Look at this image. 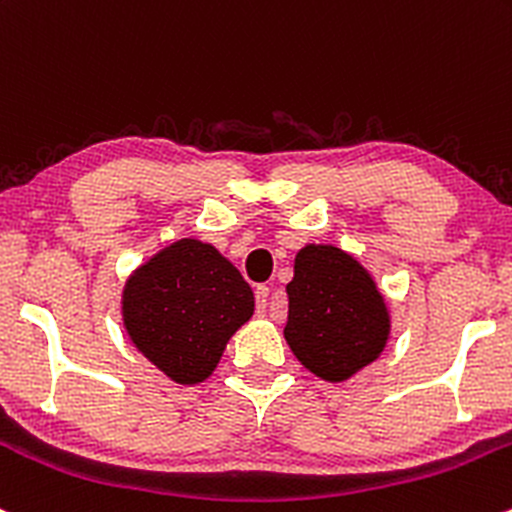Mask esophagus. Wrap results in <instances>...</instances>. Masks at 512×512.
Returning <instances> with one entry per match:
<instances>
[{
  "label": "esophagus",
  "mask_w": 512,
  "mask_h": 512,
  "mask_svg": "<svg viewBox=\"0 0 512 512\" xmlns=\"http://www.w3.org/2000/svg\"><path fill=\"white\" fill-rule=\"evenodd\" d=\"M267 299H270V287H265V284H260V287L255 289L257 314H262V316H265V311H267Z\"/></svg>",
  "instance_id": "1"
}]
</instances>
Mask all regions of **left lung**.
Returning <instances> with one entry per match:
<instances>
[{"label":"left lung","instance_id":"8db88e82","mask_svg":"<svg viewBox=\"0 0 512 512\" xmlns=\"http://www.w3.org/2000/svg\"><path fill=\"white\" fill-rule=\"evenodd\" d=\"M284 338L316 378L343 383L373 363L390 338V311L370 272L333 245H306L287 284Z\"/></svg>","mask_w":512,"mask_h":512}]
</instances>
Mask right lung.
Instances as JSON below:
<instances>
[{
  "mask_svg": "<svg viewBox=\"0 0 512 512\" xmlns=\"http://www.w3.org/2000/svg\"><path fill=\"white\" fill-rule=\"evenodd\" d=\"M252 311V289L233 262L193 238L159 250L122 289L129 341L179 385L211 378L230 336Z\"/></svg>",
  "mask_w": 512,
  "mask_h": 512,
  "instance_id": "obj_1",
  "label": "right lung"
}]
</instances>
